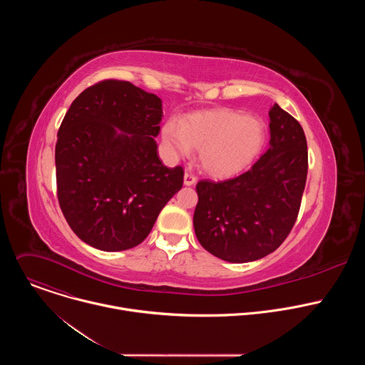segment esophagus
<instances>
[{
	"label": "esophagus",
	"mask_w": 365,
	"mask_h": 365,
	"mask_svg": "<svg viewBox=\"0 0 365 365\" xmlns=\"http://www.w3.org/2000/svg\"><path fill=\"white\" fill-rule=\"evenodd\" d=\"M196 180H197V178L195 176V173H192L190 170H187L186 173H185V185L186 186H192V185H195L196 183Z\"/></svg>",
	"instance_id": "34e87169"
}]
</instances>
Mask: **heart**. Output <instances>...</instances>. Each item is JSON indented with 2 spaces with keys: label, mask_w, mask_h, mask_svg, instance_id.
I'll return each instance as SVG.
<instances>
[{
  "label": "heart",
  "mask_w": 365,
  "mask_h": 365,
  "mask_svg": "<svg viewBox=\"0 0 365 365\" xmlns=\"http://www.w3.org/2000/svg\"><path fill=\"white\" fill-rule=\"evenodd\" d=\"M264 124L238 111L218 110L190 115L183 124L170 121L163 138L178 155L200 150V165L214 176H230L242 170L264 144Z\"/></svg>",
  "instance_id": "heart-1"
}]
</instances>
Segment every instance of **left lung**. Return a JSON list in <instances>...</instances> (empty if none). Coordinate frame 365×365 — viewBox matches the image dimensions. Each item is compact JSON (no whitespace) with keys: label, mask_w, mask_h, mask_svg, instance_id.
Returning a JSON list of instances; mask_svg holds the SVG:
<instances>
[{"label":"left lung","mask_w":365,"mask_h":365,"mask_svg":"<svg viewBox=\"0 0 365 365\" xmlns=\"http://www.w3.org/2000/svg\"><path fill=\"white\" fill-rule=\"evenodd\" d=\"M270 147L250 170L196 185L193 214L200 245L230 263H247L276 251L290 234L307 176L302 125L277 103L269 113Z\"/></svg>","instance_id":"1"}]
</instances>
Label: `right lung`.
Masks as SVG:
<instances>
[{"instance_id":"1","label":"right lung","mask_w":365,"mask_h":365,"mask_svg":"<svg viewBox=\"0 0 365 365\" xmlns=\"http://www.w3.org/2000/svg\"><path fill=\"white\" fill-rule=\"evenodd\" d=\"M162 117V99L127 81H101L72 102L55 148L58 199L91 247L138 245L182 187L183 168L170 169L158 155Z\"/></svg>"}]
</instances>
